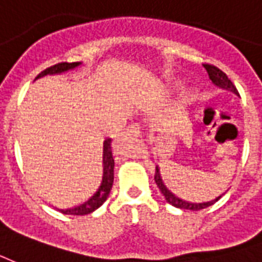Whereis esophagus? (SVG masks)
<instances>
[{
	"label": "esophagus",
	"mask_w": 262,
	"mask_h": 262,
	"mask_svg": "<svg viewBox=\"0 0 262 262\" xmlns=\"http://www.w3.org/2000/svg\"><path fill=\"white\" fill-rule=\"evenodd\" d=\"M127 134L131 137H139L141 135V125L138 123H133L131 125H128Z\"/></svg>",
	"instance_id": "34e87169"
}]
</instances>
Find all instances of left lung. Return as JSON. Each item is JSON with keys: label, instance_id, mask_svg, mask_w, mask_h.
I'll return each mask as SVG.
<instances>
[{"label": "left lung", "instance_id": "8db88e82", "mask_svg": "<svg viewBox=\"0 0 262 262\" xmlns=\"http://www.w3.org/2000/svg\"><path fill=\"white\" fill-rule=\"evenodd\" d=\"M204 68L207 70L208 72V76H209V79H211L215 85H217V86L221 88H226V89H230V91H233L234 93H237V89H236V86L233 85V82L230 81L228 78V75L223 72L222 70H219L217 67L212 66V64H204ZM155 181H156V184H158V187H159L160 192L165 195L166 201L169 202L170 205H173V207L176 208H181V209H191V211H201V209H205V208L211 207V205H213L215 202L221 198V196H217L216 200H213V201H208V202H202V204H192V202H187V201H183V200H180V198H177L176 195H173L167 188H166L165 183L162 181V179H160V174H159V169L156 167V173H155Z\"/></svg>", "mask_w": 262, "mask_h": 262}]
</instances>
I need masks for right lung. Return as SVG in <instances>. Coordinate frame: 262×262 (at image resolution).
<instances>
[{
	"instance_id": "right-lung-1",
	"label": "right lung",
	"mask_w": 262,
	"mask_h": 262,
	"mask_svg": "<svg viewBox=\"0 0 262 262\" xmlns=\"http://www.w3.org/2000/svg\"><path fill=\"white\" fill-rule=\"evenodd\" d=\"M79 66V62H58L53 67L46 68L45 71H41L39 75L36 76V79L40 76L49 75V74H61L64 71L72 70L75 67ZM103 181L102 186L99 187V190L96 194L89 198L85 204H82L79 207L71 208V209H62V213L66 215H74V216H79V215H88L95 209L102 205L103 202L107 200L110 190L113 187V180H114V159H113V150H112V139L107 138L103 144Z\"/></svg>"
}]
</instances>
